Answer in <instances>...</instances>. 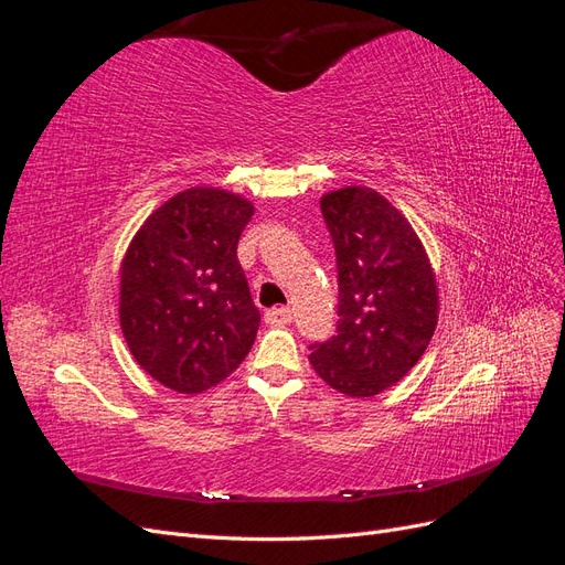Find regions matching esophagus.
Here are the masks:
<instances>
[{"mask_svg": "<svg viewBox=\"0 0 565 565\" xmlns=\"http://www.w3.org/2000/svg\"><path fill=\"white\" fill-rule=\"evenodd\" d=\"M266 322L268 324H273V328H282V324H287V322H292V311L287 309V306H280V309H270V311H266Z\"/></svg>", "mask_w": 565, "mask_h": 565, "instance_id": "obj_1", "label": "esophagus"}]
</instances>
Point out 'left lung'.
<instances>
[{"label": "left lung", "instance_id": "1", "mask_svg": "<svg viewBox=\"0 0 565 565\" xmlns=\"http://www.w3.org/2000/svg\"><path fill=\"white\" fill-rule=\"evenodd\" d=\"M337 256V330L309 347L332 388L377 396L429 347L438 318L436 278L417 233L377 191L341 188L320 200Z\"/></svg>", "mask_w": 565, "mask_h": 565}]
</instances>
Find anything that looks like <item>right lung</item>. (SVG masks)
I'll list each match as a JSON object with an SVG mask.
<instances>
[{"instance_id":"add662e5","label":"right lung","mask_w":565,"mask_h":565,"mask_svg":"<svg viewBox=\"0 0 565 565\" xmlns=\"http://www.w3.org/2000/svg\"><path fill=\"white\" fill-rule=\"evenodd\" d=\"M254 207L218 188H188L152 212L122 262L119 324L152 380L202 393L245 361L262 313L237 262Z\"/></svg>"}]
</instances>
